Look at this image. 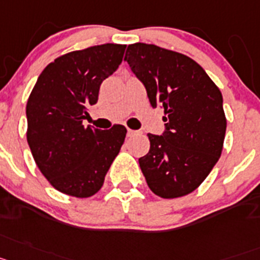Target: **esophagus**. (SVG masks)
Here are the masks:
<instances>
[{
  "instance_id": "1",
  "label": "esophagus",
  "mask_w": 260,
  "mask_h": 260,
  "mask_svg": "<svg viewBox=\"0 0 260 260\" xmlns=\"http://www.w3.org/2000/svg\"><path fill=\"white\" fill-rule=\"evenodd\" d=\"M137 133H139V132H137V131H133V129H129V128H128V131H127V135H128V136H135V135H137Z\"/></svg>"
}]
</instances>
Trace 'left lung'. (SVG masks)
<instances>
[{
    "instance_id": "8db88e82",
    "label": "left lung",
    "mask_w": 260,
    "mask_h": 260,
    "mask_svg": "<svg viewBox=\"0 0 260 260\" xmlns=\"http://www.w3.org/2000/svg\"><path fill=\"white\" fill-rule=\"evenodd\" d=\"M146 89L152 107L165 110L162 135L148 133L150 149L139 158L149 188L164 199L192 192L217 164L226 131L222 95L192 58L136 43L125 58Z\"/></svg>"
}]
</instances>
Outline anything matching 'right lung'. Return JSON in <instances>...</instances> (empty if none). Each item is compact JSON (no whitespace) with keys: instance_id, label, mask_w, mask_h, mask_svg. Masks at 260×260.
Returning <instances> with one entry per match:
<instances>
[{"instance_id":"right-lung-1","label":"right lung","mask_w":260,"mask_h":260,"mask_svg":"<svg viewBox=\"0 0 260 260\" xmlns=\"http://www.w3.org/2000/svg\"><path fill=\"white\" fill-rule=\"evenodd\" d=\"M125 47L102 44L69 52L42 72L27 101V143L42 174L60 192L89 198L103 186L127 129L85 127L103 80L116 71Z\"/></svg>"}]
</instances>
